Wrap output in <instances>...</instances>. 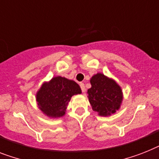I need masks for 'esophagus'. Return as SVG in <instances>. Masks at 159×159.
<instances>
[{"label": "esophagus", "instance_id": "34e87169", "mask_svg": "<svg viewBox=\"0 0 159 159\" xmlns=\"http://www.w3.org/2000/svg\"><path fill=\"white\" fill-rule=\"evenodd\" d=\"M80 88H81V90H82V92L83 93H85V91H86V89H85V86H84V84H83V83H81L80 84Z\"/></svg>", "mask_w": 159, "mask_h": 159}]
</instances>
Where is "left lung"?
Returning a JSON list of instances; mask_svg holds the SVG:
<instances>
[{
  "label": "left lung",
  "mask_w": 159,
  "mask_h": 159,
  "mask_svg": "<svg viewBox=\"0 0 159 159\" xmlns=\"http://www.w3.org/2000/svg\"><path fill=\"white\" fill-rule=\"evenodd\" d=\"M90 83L92 87L87 93L93 110L101 116L116 112L123 101L122 89L117 83L102 73L94 75Z\"/></svg>",
  "instance_id": "obj_1"
}]
</instances>
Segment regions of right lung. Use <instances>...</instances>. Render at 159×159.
<instances>
[{
  "mask_svg": "<svg viewBox=\"0 0 159 159\" xmlns=\"http://www.w3.org/2000/svg\"><path fill=\"white\" fill-rule=\"evenodd\" d=\"M80 93V87L75 81L57 76L49 82L43 84L36 93V101L39 108L44 115L58 118L65 115L72 96Z\"/></svg>",
  "mask_w": 159,
  "mask_h": 159,
  "instance_id": "right-lung-1",
  "label": "right lung"
}]
</instances>
